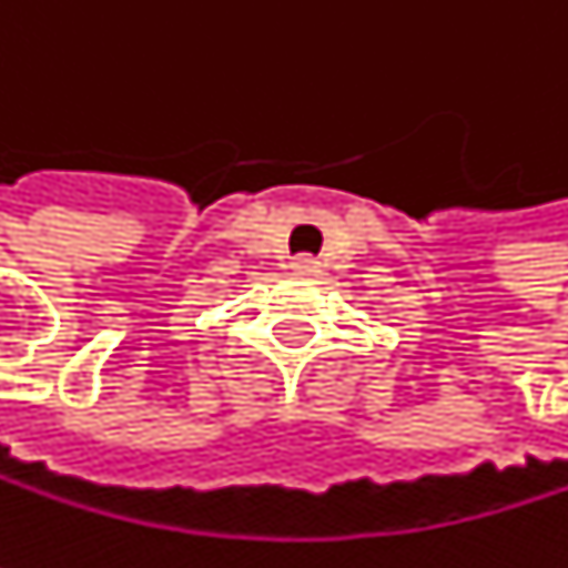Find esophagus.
Wrapping results in <instances>:
<instances>
[{
    "instance_id": "34e87169",
    "label": "esophagus",
    "mask_w": 568,
    "mask_h": 568,
    "mask_svg": "<svg viewBox=\"0 0 568 568\" xmlns=\"http://www.w3.org/2000/svg\"><path fill=\"white\" fill-rule=\"evenodd\" d=\"M292 270L308 276V273H318V263H315L312 256H298V260H292Z\"/></svg>"
}]
</instances>
